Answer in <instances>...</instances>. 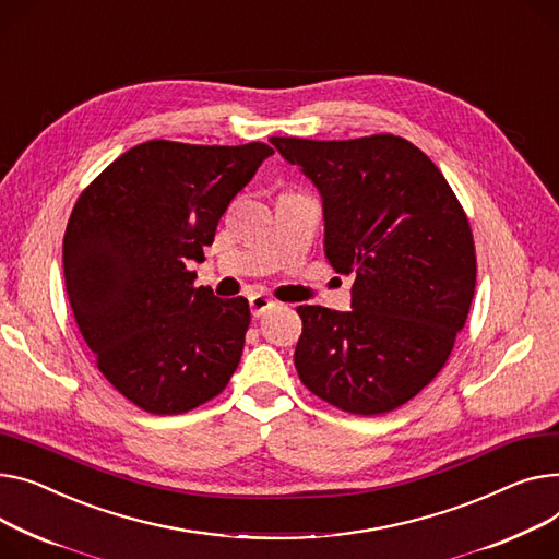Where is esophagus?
<instances>
[{
    "mask_svg": "<svg viewBox=\"0 0 559 559\" xmlns=\"http://www.w3.org/2000/svg\"><path fill=\"white\" fill-rule=\"evenodd\" d=\"M249 308H251V314L255 319H260L263 314H267L272 308H276V301L270 299V296H265V294H255L249 299Z\"/></svg>",
    "mask_w": 559,
    "mask_h": 559,
    "instance_id": "obj_1",
    "label": "esophagus"
}]
</instances>
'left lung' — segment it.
<instances>
[{"label":"left lung","instance_id":"left-lung-1","mask_svg":"<svg viewBox=\"0 0 559 559\" xmlns=\"http://www.w3.org/2000/svg\"><path fill=\"white\" fill-rule=\"evenodd\" d=\"M321 195L323 253L355 274L348 312L299 306L294 366L321 400L380 416L448 361L476 285L469 222L436 164L402 136H272Z\"/></svg>","mask_w":559,"mask_h":559}]
</instances>
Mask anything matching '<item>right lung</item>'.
<instances>
[{"label": "right lung", "mask_w": 559, "mask_h": 559, "mask_svg": "<svg viewBox=\"0 0 559 559\" xmlns=\"http://www.w3.org/2000/svg\"><path fill=\"white\" fill-rule=\"evenodd\" d=\"M274 151L267 143L145 141L79 198L62 242L67 296L100 373L157 416L225 389L251 314L242 296L193 287L219 217Z\"/></svg>", "instance_id": "add662e5"}]
</instances>
